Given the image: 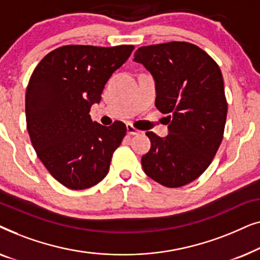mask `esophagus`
Returning <instances> with one entry per match:
<instances>
[{"mask_svg": "<svg viewBox=\"0 0 260 260\" xmlns=\"http://www.w3.org/2000/svg\"><path fill=\"white\" fill-rule=\"evenodd\" d=\"M126 133H127V135H137V134L141 133V130L136 129V127H135L133 124H127V125H126Z\"/></svg>", "mask_w": 260, "mask_h": 260, "instance_id": "esophagus-1", "label": "esophagus"}]
</instances>
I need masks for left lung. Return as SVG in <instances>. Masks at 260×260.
<instances>
[{
    "label": "left lung",
    "mask_w": 260,
    "mask_h": 260,
    "mask_svg": "<svg viewBox=\"0 0 260 260\" xmlns=\"http://www.w3.org/2000/svg\"><path fill=\"white\" fill-rule=\"evenodd\" d=\"M135 60L154 76L155 105L169 123L166 138L145 133L151 148L142 157L144 173L165 187L186 186L208 168L221 144L227 117L221 71L186 41L143 46Z\"/></svg>",
    "instance_id": "8db88e82"
}]
</instances>
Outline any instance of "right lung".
<instances>
[{
	"label": "right lung",
	"mask_w": 260,
	"mask_h": 260,
	"mask_svg": "<svg viewBox=\"0 0 260 260\" xmlns=\"http://www.w3.org/2000/svg\"><path fill=\"white\" fill-rule=\"evenodd\" d=\"M134 45L98 47L66 45L45 55L26 92L30 142L49 174L70 189H86L108 175L126 125L92 122L106 81L134 51Z\"/></svg>",
	"instance_id": "add662e5"
}]
</instances>
